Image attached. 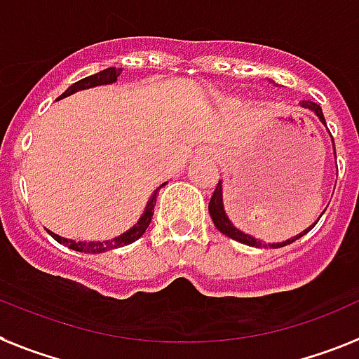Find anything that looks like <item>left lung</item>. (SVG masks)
<instances>
[{"mask_svg": "<svg viewBox=\"0 0 359 359\" xmlns=\"http://www.w3.org/2000/svg\"><path fill=\"white\" fill-rule=\"evenodd\" d=\"M301 106H303V108H306V109H310V111H313V114L319 117V121H321V123L327 126V123H325V117H323L321 106L316 104V102H312V100H303V102H301ZM334 154H336V148H334ZM209 215H211L212 222H215L216 229L220 231V233H224L226 236H229V238L236 240V242H242V244H245V245H253V248H273V250H277V248H283V245L292 244V242H295V240L301 238L303 235H306L308 231L312 229V227L318 224V222H316L313 226H310L308 229H304L303 233H299L297 236H293V238L286 240V242H277V244H266V242H262V240H257V238H253V236L245 235V233L238 231L235 226H233V224H231L229 218H227V215H226V211H224V200H222V182H218L215 192H212L211 201H209Z\"/></svg>", "mask_w": 359, "mask_h": 359, "instance_id": "obj_1", "label": "left lung"}]
</instances>
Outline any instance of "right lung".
<instances>
[{
	"instance_id": "obj_1",
	"label": "right lung",
	"mask_w": 359,
	"mask_h": 359,
	"mask_svg": "<svg viewBox=\"0 0 359 359\" xmlns=\"http://www.w3.org/2000/svg\"><path fill=\"white\" fill-rule=\"evenodd\" d=\"M121 71H123V69L108 67V69L99 71V73H95V75L86 76V79L79 80V82H75L73 86H69V88H67V90L64 91V93H62L56 100L64 99V97H69V95L76 93V91H80V90L95 88V86L114 84V82H117V76L121 75ZM163 185H165V183H163ZM158 191H159V189H156V191H154L152 198L148 200L147 207H144V212L141 215V218H139L137 224H135L132 229L126 231V233H123V235L115 236L114 240H106V242H76V240L62 238V236L55 235V233H51V231H49V235H51L53 238L58 242V244L67 245L69 250L80 251V253H104V251H108V250H115V248H123V245L132 244V242H135V240L143 236V233L147 231V227L150 226V222H152L154 207H156V196H158Z\"/></svg>"
}]
</instances>
